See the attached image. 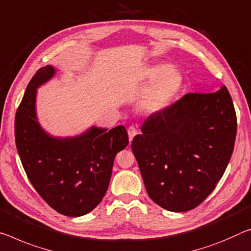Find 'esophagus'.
<instances>
[{"mask_svg":"<svg viewBox=\"0 0 251 251\" xmlns=\"http://www.w3.org/2000/svg\"><path fill=\"white\" fill-rule=\"evenodd\" d=\"M127 133H128V140H129V142H132L133 138L135 137V135L137 134V130H136V128H135L134 126H130V127H128V129H127Z\"/></svg>","mask_w":251,"mask_h":251,"instance_id":"34e87169","label":"esophagus"}]
</instances>
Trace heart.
I'll use <instances>...</instances> for the list:
<instances>
[{"label": "heart", "mask_w": 251, "mask_h": 251, "mask_svg": "<svg viewBox=\"0 0 251 251\" xmlns=\"http://www.w3.org/2000/svg\"><path fill=\"white\" fill-rule=\"evenodd\" d=\"M142 79L144 83H151L142 93L137 106L149 114L164 110L176 100L183 88L180 71L165 63L147 67L143 71Z\"/></svg>", "instance_id": "1"}]
</instances>
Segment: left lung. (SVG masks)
Instances as JSON below:
<instances>
[{
  "mask_svg": "<svg viewBox=\"0 0 251 251\" xmlns=\"http://www.w3.org/2000/svg\"><path fill=\"white\" fill-rule=\"evenodd\" d=\"M132 150L150 198L163 209L185 212L203 202L224 176L237 133L226 86L212 94H188L153 114Z\"/></svg>",
  "mask_w": 251,
  "mask_h": 251,
  "instance_id": "obj_1",
  "label": "left lung"
}]
</instances>
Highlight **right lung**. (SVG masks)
Masks as SVG:
<instances>
[{
    "label": "right lung",
    "instance_id": "obj_1",
    "mask_svg": "<svg viewBox=\"0 0 251 251\" xmlns=\"http://www.w3.org/2000/svg\"><path fill=\"white\" fill-rule=\"evenodd\" d=\"M57 70L40 68L27 85L17 115L15 143L27 177L55 211L67 217L89 213L108 189L115 156L128 145L123 125L108 129L90 126L75 136H54L40 124L38 88Z\"/></svg>",
    "mask_w": 251,
    "mask_h": 251
}]
</instances>
